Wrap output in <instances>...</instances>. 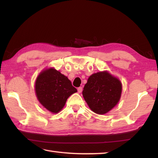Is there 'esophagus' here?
Returning a JSON list of instances; mask_svg holds the SVG:
<instances>
[{"label":"esophagus","instance_id":"obj_1","mask_svg":"<svg viewBox=\"0 0 158 158\" xmlns=\"http://www.w3.org/2000/svg\"><path fill=\"white\" fill-rule=\"evenodd\" d=\"M77 91H78L79 93H81L82 91H83V88L82 87H79V88H77Z\"/></svg>","mask_w":158,"mask_h":158}]
</instances>
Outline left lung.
Listing matches in <instances>:
<instances>
[{
  "label": "left lung",
  "mask_w": 158,
  "mask_h": 158,
  "mask_svg": "<svg viewBox=\"0 0 158 158\" xmlns=\"http://www.w3.org/2000/svg\"><path fill=\"white\" fill-rule=\"evenodd\" d=\"M122 89V83L118 79L103 71L89 77L82 94L90 109L102 115L109 112L118 103Z\"/></svg>",
  "instance_id": "obj_1"
}]
</instances>
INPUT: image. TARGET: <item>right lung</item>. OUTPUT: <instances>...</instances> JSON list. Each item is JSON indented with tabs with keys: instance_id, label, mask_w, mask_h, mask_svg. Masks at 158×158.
<instances>
[{
	"instance_id": "1",
	"label": "right lung",
	"mask_w": 158,
	"mask_h": 158,
	"mask_svg": "<svg viewBox=\"0 0 158 158\" xmlns=\"http://www.w3.org/2000/svg\"><path fill=\"white\" fill-rule=\"evenodd\" d=\"M35 92L40 103L50 112L57 113L62 109L69 97L77 90L68 77L50 68L37 77Z\"/></svg>"
}]
</instances>
